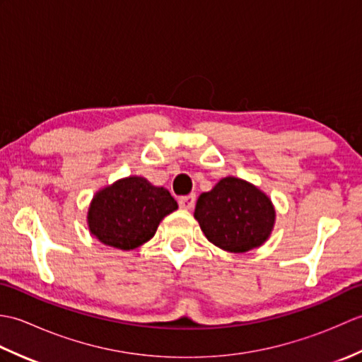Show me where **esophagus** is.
<instances>
[{
    "instance_id": "obj_1",
    "label": "esophagus",
    "mask_w": 362,
    "mask_h": 362,
    "mask_svg": "<svg viewBox=\"0 0 362 362\" xmlns=\"http://www.w3.org/2000/svg\"><path fill=\"white\" fill-rule=\"evenodd\" d=\"M196 204V196L194 194H189V196H182L179 199V205L180 209L183 210H191Z\"/></svg>"
}]
</instances>
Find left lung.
Instances as JSON below:
<instances>
[{"mask_svg":"<svg viewBox=\"0 0 362 362\" xmlns=\"http://www.w3.org/2000/svg\"><path fill=\"white\" fill-rule=\"evenodd\" d=\"M194 218L206 240L219 249L244 253L264 244L275 209L263 191L238 177H224L196 202Z\"/></svg>","mask_w":362,"mask_h":362,"instance_id":"8db88e82","label":"left lung"}]
</instances>
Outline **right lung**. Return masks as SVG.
I'll return each mask as SVG.
<instances>
[{
  "label": "right lung",
  "mask_w": 362,
  "mask_h": 362,
  "mask_svg": "<svg viewBox=\"0 0 362 362\" xmlns=\"http://www.w3.org/2000/svg\"><path fill=\"white\" fill-rule=\"evenodd\" d=\"M179 205L163 187L130 175L99 189L88 206V228L96 240L115 249L132 250L149 241L165 216Z\"/></svg>",
  "instance_id": "add662e5"
}]
</instances>
